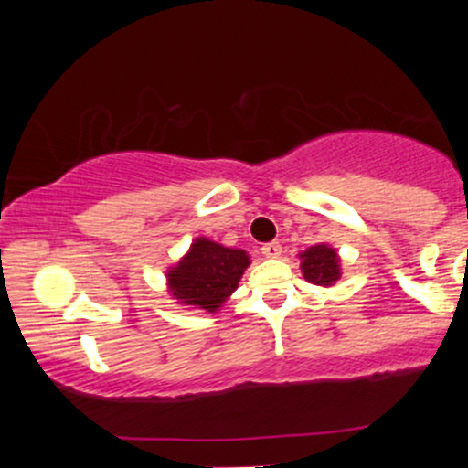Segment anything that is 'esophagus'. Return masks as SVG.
<instances>
[{
	"label": "esophagus",
	"mask_w": 468,
	"mask_h": 468,
	"mask_svg": "<svg viewBox=\"0 0 468 468\" xmlns=\"http://www.w3.org/2000/svg\"><path fill=\"white\" fill-rule=\"evenodd\" d=\"M261 253H264L266 258H271V260L279 258V255H281V245H279L277 240H272V242H266V245L261 247Z\"/></svg>",
	"instance_id": "1"
}]
</instances>
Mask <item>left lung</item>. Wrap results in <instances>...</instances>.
<instances>
[{"label": "left lung", "mask_w": 468, "mask_h": 468, "mask_svg": "<svg viewBox=\"0 0 468 468\" xmlns=\"http://www.w3.org/2000/svg\"><path fill=\"white\" fill-rule=\"evenodd\" d=\"M300 271L309 283L330 287L341 279V260L330 245H313L300 253Z\"/></svg>", "instance_id": "1"}]
</instances>
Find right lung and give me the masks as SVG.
<instances>
[{"label":"right lung","mask_w":468,"mask_h":468,"mask_svg":"<svg viewBox=\"0 0 468 468\" xmlns=\"http://www.w3.org/2000/svg\"><path fill=\"white\" fill-rule=\"evenodd\" d=\"M249 264L247 251L228 249L202 236L191 242L187 255L165 274L168 290L178 304L215 313L239 287Z\"/></svg>","instance_id":"right-lung-1"}]
</instances>
